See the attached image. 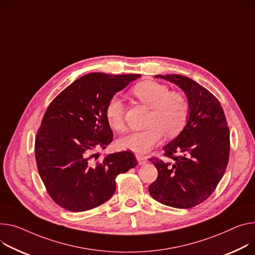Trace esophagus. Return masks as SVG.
<instances>
[{"instance_id":"1","label":"esophagus","mask_w":255,"mask_h":255,"mask_svg":"<svg viewBox=\"0 0 255 255\" xmlns=\"http://www.w3.org/2000/svg\"><path fill=\"white\" fill-rule=\"evenodd\" d=\"M136 158L138 160V164L139 165H145L147 163V159L145 156H142V155H139V154H136Z\"/></svg>"}]
</instances>
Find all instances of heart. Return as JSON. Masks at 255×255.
Instances as JSON below:
<instances>
[{"instance_id":"b5f03b06","label":"heart","mask_w":255,"mask_h":255,"mask_svg":"<svg viewBox=\"0 0 255 255\" xmlns=\"http://www.w3.org/2000/svg\"><path fill=\"white\" fill-rule=\"evenodd\" d=\"M133 96L151 109L147 128L143 131L131 132L118 141L121 149H128L138 154L148 152L164 135L179 134L186 124L189 116V104L182 94L171 91L168 86L155 82L144 81L132 89ZM106 118L110 126L121 131L124 129V106L118 97L110 100L106 107Z\"/></svg>"}]
</instances>
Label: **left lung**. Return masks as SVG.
Returning <instances> with one entry per match:
<instances>
[{
  "mask_svg": "<svg viewBox=\"0 0 255 255\" xmlns=\"http://www.w3.org/2000/svg\"><path fill=\"white\" fill-rule=\"evenodd\" d=\"M179 86L187 98L186 125L167 145L171 160L149 158L157 169V179L149 185L156 201L176 208H190L215 191L226 171L230 151V131L224 110L206 88L178 74L156 75Z\"/></svg>",
  "mask_w": 255,
  "mask_h": 255,
  "instance_id": "obj_1",
  "label": "left lung"
}]
</instances>
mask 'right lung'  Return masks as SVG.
Masks as SVG:
<instances>
[{"mask_svg": "<svg viewBox=\"0 0 255 255\" xmlns=\"http://www.w3.org/2000/svg\"><path fill=\"white\" fill-rule=\"evenodd\" d=\"M139 74L89 73L55 98L44 113L35 139L39 176L53 200L65 210L85 212L109 200L116 177L137 166L129 150L98 160V149L113 140L106 107Z\"/></svg>", "mask_w": 255, "mask_h": 255, "instance_id": "add662e5", "label": "right lung"}]
</instances>
